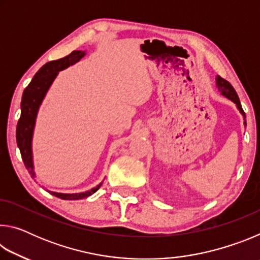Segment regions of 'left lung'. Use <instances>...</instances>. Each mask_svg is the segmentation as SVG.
Returning <instances> with one entry per match:
<instances>
[{
  "label": "left lung",
  "mask_w": 260,
  "mask_h": 260,
  "mask_svg": "<svg viewBox=\"0 0 260 260\" xmlns=\"http://www.w3.org/2000/svg\"><path fill=\"white\" fill-rule=\"evenodd\" d=\"M215 85H217L218 87V90L221 93V95L225 96V98L230 99L232 102H234L236 104L237 109L240 110V112L242 116H243L244 118V125H246V121H245V113L243 111V109H242V105H241V102H240V99L239 96H237L236 91L234 88H233V86L231 85L230 82H228L227 80H225V79L221 78L220 76H217V78H215Z\"/></svg>",
  "instance_id": "1"
}]
</instances>
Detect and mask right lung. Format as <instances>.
Masks as SVG:
<instances>
[{"label": "right lung", "mask_w": 260, "mask_h": 260, "mask_svg": "<svg viewBox=\"0 0 260 260\" xmlns=\"http://www.w3.org/2000/svg\"><path fill=\"white\" fill-rule=\"evenodd\" d=\"M85 55L86 51L74 50L70 55L63 57V58L48 61L47 64L43 65V67L35 73L32 81H30L29 85L25 88L20 103L21 113L18 124H17L16 139L24 164L29 172L30 177L33 179L35 178V173L32 156V139L39 108H40L48 89H49V87L51 86L52 81L55 80V78L57 77L58 72L61 71V70L69 68L70 65L76 64L77 61L80 60ZM101 186H102V183L91 188L90 190L79 193H61L50 190L47 191H49L51 195L58 197V199L61 200L76 201L86 199V197L93 195L94 192L99 190Z\"/></svg>", "instance_id": "add662e5"}]
</instances>
